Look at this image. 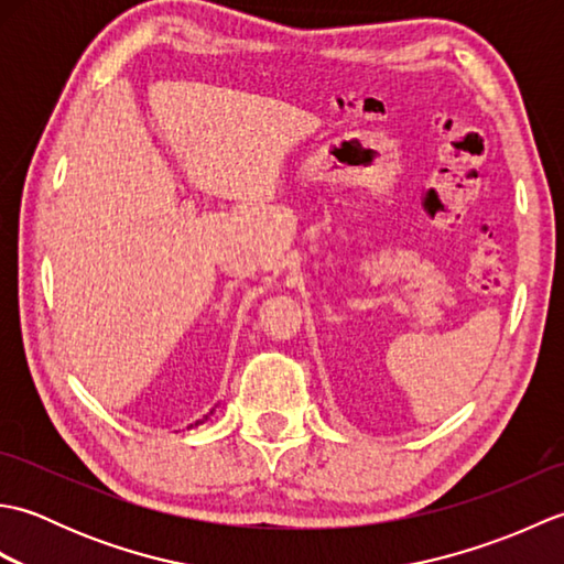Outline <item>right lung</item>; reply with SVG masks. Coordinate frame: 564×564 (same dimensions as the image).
I'll return each mask as SVG.
<instances>
[{
	"label": "right lung",
	"mask_w": 564,
	"mask_h": 564,
	"mask_svg": "<svg viewBox=\"0 0 564 564\" xmlns=\"http://www.w3.org/2000/svg\"><path fill=\"white\" fill-rule=\"evenodd\" d=\"M196 424H200V422H196Z\"/></svg>",
	"instance_id": "add662e5"
}]
</instances>
